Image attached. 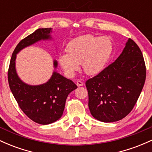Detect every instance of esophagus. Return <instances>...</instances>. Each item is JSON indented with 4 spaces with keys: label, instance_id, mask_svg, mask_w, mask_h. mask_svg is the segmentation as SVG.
<instances>
[{
    "label": "esophagus",
    "instance_id": "esophagus-1",
    "mask_svg": "<svg viewBox=\"0 0 152 152\" xmlns=\"http://www.w3.org/2000/svg\"><path fill=\"white\" fill-rule=\"evenodd\" d=\"M76 85H77L78 86H81L84 85V83H83L81 81H80V80H78V81H76Z\"/></svg>",
    "mask_w": 152,
    "mask_h": 152
}]
</instances>
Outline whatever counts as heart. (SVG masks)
<instances>
[{
  "instance_id": "heart-1",
  "label": "heart",
  "mask_w": 152,
  "mask_h": 152,
  "mask_svg": "<svg viewBox=\"0 0 152 152\" xmlns=\"http://www.w3.org/2000/svg\"><path fill=\"white\" fill-rule=\"evenodd\" d=\"M113 50L110 37L86 34L75 38L66 46L67 54H61L58 62L68 76L72 77L81 63L87 75H95L103 70Z\"/></svg>"
}]
</instances>
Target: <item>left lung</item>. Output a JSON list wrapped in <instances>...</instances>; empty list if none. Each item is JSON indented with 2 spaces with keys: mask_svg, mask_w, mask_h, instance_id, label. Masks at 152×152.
Wrapping results in <instances>:
<instances>
[{
  "mask_svg": "<svg viewBox=\"0 0 152 152\" xmlns=\"http://www.w3.org/2000/svg\"><path fill=\"white\" fill-rule=\"evenodd\" d=\"M146 80V66L136 42L128 39L115 62L86 81L89 108L95 119L115 122L136 104Z\"/></svg>",
  "mask_w": 152,
  "mask_h": 152,
  "instance_id": "8db88e82",
  "label": "left lung"
}]
</instances>
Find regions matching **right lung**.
<instances>
[{"label": "right lung", "instance_id": "right-lung-1", "mask_svg": "<svg viewBox=\"0 0 152 152\" xmlns=\"http://www.w3.org/2000/svg\"><path fill=\"white\" fill-rule=\"evenodd\" d=\"M51 28L38 29L20 41L11 56L8 71L10 89L19 107L31 121L42 125L50 124L61 118L68 95L77 86L56 71L45 84L36 86L25 84L16 73V54L26 47L38 41L51 39ZM53 65L57 68L56 60Z\"/></svg>", "mask_w": 152, "mask_h": 152}]
</instances>
